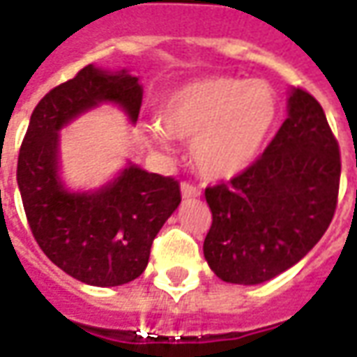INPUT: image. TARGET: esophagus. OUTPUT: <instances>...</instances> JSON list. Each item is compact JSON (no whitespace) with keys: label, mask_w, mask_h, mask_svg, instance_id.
<instances>
[{"label":"esophagus","mask_w":357,"mask_h":357,"mask_svg":"<svg viewBox=\"0 0 357 357\" xmlns=\"http://www.w3.org/2000/svg\"><path fill=\"white\" fill-rule=\"evenodd\" d=\"M181 195H183V199H197V197H201V189L183 181L181 183Z\"/></svg>","instance_id":"obj_1"}]
</instances>
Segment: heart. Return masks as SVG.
<instances>
[{"label": "heart", "instance_id": "obj_1", "mask_svg": "<svg viewBox=\"0 0 357 357\" xmlns=\"http://www.w3.org/2000/svg\"><path fill=\"white\" fill-rule=\"evenodd\" d=\"M277 112L268 82L210 76L174 89L160 102V126L145 132L160 149L170 147V137L191 139V160L202 178L229 179L255 162Z\"/></svg>", "mask_w": 357, "mask_h": 357}]
</instances>
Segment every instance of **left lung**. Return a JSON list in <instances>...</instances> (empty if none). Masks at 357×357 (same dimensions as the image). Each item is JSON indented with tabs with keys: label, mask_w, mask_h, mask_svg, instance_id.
<instances>
[{
	"label": "left lung",
	"mask_w": 357,
	"mask_h": 357,
	"mask_svg": "<svg viewBox=\"0 0 357 357\" xmlns=\"http://www.w3.org/2000/svg\"><path fill=\"white\" fill-rule=\"evenodd\" d=\"M340 153L321 105L294 88L264 155L229 183L206 187L204 258L225 283L258 284L317 245L337 210Z\"/></svg>",
	"instance_id": "obj_1"
}]
</instances>
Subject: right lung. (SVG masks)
I'll return each mask as SVG.
<instances>
[{"label": "right lung", "mask_w": 357, "mask_h": 357, "mask_svg": "<svg viewBox=\"0 0 357 357\" xmlns=\"http://www.w3.org/2000/svg\"><path fill=\"white\" fill-rule=\"evenodd\" d=\"M141 99L139 82L128 70L84 66L38 102L20 145L17 183L36 243L51 262L86 284L118 287L139 277L181 193L174 178L132 162L97 191H66L59 178V132L101 102L122 107L133 124Z\"/></svg>", "instance_id": "add662e5"}]
</instances>
